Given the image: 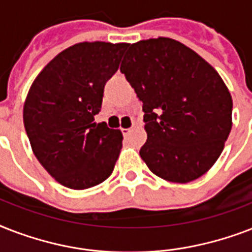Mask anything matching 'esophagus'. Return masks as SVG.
<instances>
[{
	"mask_svg": "<svg viewBox=\"0 0 252 252\" xmlns=\"http://www.w3.org/2000/svg\"><path fill=\"white\" fill-rule=\"evenodd\" d=\"M122 132H123V134H124V136H128V134H129V132H130V128H122Z\"/></svg>",
	"mask_w": 252,
	"mask_h": 252,
	"instance_id": "esophagus-1",
	"label": "esophagus"
}]
</instances>
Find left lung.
<instances>
[{
    "instance_id": "obj_1",
    "label": "left lung",
    "mask_w": 252,
    "mask_h": 252,
    "mask_svg": "<svg viewBox=\"0 0 252 252\" xmlns=\"http://www.w3.org/2000/svg\"><path fill=\"white\" fill-rule=\"evenodd\" d=\"M120 72L142 102L148 140L140 157L174 183L215 165L231 130L233 99L209 63L170 37L128 44Z\"/></svg>"
}]
</instances>
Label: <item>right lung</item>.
I'll list each match as a JSON object with an SVG mask.
<instances>
[{
  "label": "right lung",
  "instance_id": "right-lung-1",
  "mask_svg": "<svg viewBox=\"0 0 252 252\" xmlns=\"http://www.w3.org/2000/svg\"><path fill=\"white\" fill-rule=\"evenodd\" d=\"M126 47L106 41L72 45L49 61L30 87L23 106L26 133L37 161L65 187H94L114 171L123 133L94 118Z\"/></svg>",
  "mask_w": 252,
  "mask_h": 252
}]
</instances>
